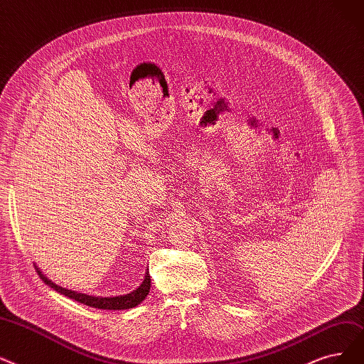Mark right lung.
<instances>
[{"mask_svg": "<svg viewBox=\"0 0 364 364\" xmlns=\"http://www.w3.org/2000/svg\"><path fill=\"white\" fill-rule=\"evenodd\" d=\"M36 268H37V272L40 275V279L47 286H50L51 289L59 291L60 295H65V296L71 298V299H74V301H77L80 304L89 305V306L97 308V309H129V308H134L136 305H139L148 296L149 289H151V277H149V271H146L142 284L137 287L136 290L127 293V295L114 296V298H111V296L109 298L90 296V295H84V293H78V291H74V290H69V289L58 286L56 283H53L50 279H47V277L43 274V271L37 265H36Z\"/></svg>", "mask_w": 364, "mask_h": 364, "instance_id": "obj_1", "label": "right lung"}]
</instances>
